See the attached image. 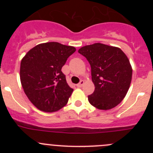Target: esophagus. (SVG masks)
I'll return each instance as SVG.
<instances>
[{"mask_svg":"<svg viewBox=\"0 0 153 153\" xmlns=\"http://www.w3.org/2000/svg\"><path fill=\"white\" fill-rule=\"evenodd\" d=\"M84 81H83V80H81V81H80L79 83H78V84H77V86H78V87H81V86H82L83 85H84Z\"/></svg>","mask_w":153,"mask_h":153,"instance_id":"1","label":"esophagus"}]
</instances>
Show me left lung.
I'll use <instances>...</instances> for the list:
<instances>
[{
    "instance_id": "8db88e82",
    "label": "left lung",
    "mask_w": 153,
    "mask_h": 153,
    "mask_svg": "<svg viewBox=\"0 0 153 153\" xmlns=\"http://www.w3.org/2000/svg\"><path fill=\"white\" fill-rule=\"evenodd\" d=\"M91 66L95 91L88 96L90 104L107 110L122 101L132 81V69L129 59L120 48L101 43L81 47L78 50Z\"/></svg>"
}]
</instances>
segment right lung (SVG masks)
I'll return each mask as SVG.
<instances>
[{
    "label": "right lung",
    "instance_id": "right-lung-1",
    "mask_svg": "<svg viewBox=\"0 0 153 153\" xmlns=\"http://www.w3.org/2000/svg\"><path fill=\"white\" fill-rule=\"evenodd\" d=\"M76 49L58 42L38 44L21 62L20 78L24 92L38 109L53 112L67 104L73 89L61 68Z\"/></svg>",
    "mask_w": 153,
    "mask_h": 153
}]
</instances>
